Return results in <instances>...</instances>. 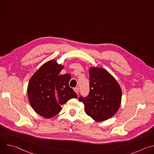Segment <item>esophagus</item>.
<instances>
[{
    "label": "esophagus",
    "mask_w": 154,
    "mask_h": 154,
    "mask_svg": "<svg viewBox=\"0 0 154 154\" xmlns=\"http://www.w3.org/2000/svg\"><path fill=\"white\" fill-rule=\"evenodd\" d=\"M74 91H75V93L77 94H78V93H79V88H75L74 89Z\"/></svg>",
    "instance_id": "obj_1"
}]
</instances>
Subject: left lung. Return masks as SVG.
<instances>
[{"label":"left lung","instance_id":"obj_1","mask_svg":"<svg viewBox=\"0 0 154 154\" xmlns=\"http://www.w3.org/2000/svg\"><path fill=\"white\" fill-rule=\"evenodd\" d=\"M89 96L79 100L85 105V112L95 121L101 122L113 116L120 107L121 88L115 78L106 69L91 67L89 69Z\"/></svg>","mask_w":154,"mask_h":154}]
</instances>
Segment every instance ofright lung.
I'll return each mask as SVG.
<instances>
[{
  "instance_id": "1",
  "label": "right lung",
  "mask_w": 154,
  "mask_h": 154,
  "mask_svg": "<svg viewBox=\"0 0 154 154\" xmlns=\"http://www.w3.org/2000/svg\"><path fill=\"white\" fill-rule=\"evenodd\" d=\"M64 65L55 60L44 63L31 77L27 95L33 110L41 116L49 119L61 110V105L77 98L69 87V74L60 75Z\"/></svg>"
}]
</instances>
